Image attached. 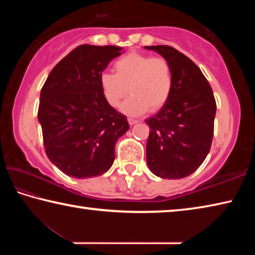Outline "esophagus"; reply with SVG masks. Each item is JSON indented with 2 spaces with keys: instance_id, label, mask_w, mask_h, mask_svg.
Instances as JSON below:
<instances>
[{
  "instance_id": "obj_1",
  "label": "esophagus",
  "mask_w": 255,
  "mask_h": 255,
  "mask_svg": "<svg viewBox=\"0 0 255 255\" xmlns=\"http://www.w3.org/2000/svg\"><path fill=\"white\" fill-rule=\"evenodd\" d=\"M138 122H139V120H137V119H133V118H128V123H129V125H130V126H132V125L137 124Z\"/></svg>"
}]
</instances>
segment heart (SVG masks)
I'll return each mask as SVG.
<instances>
[{
    "label": "heart",
    "instance_id": "1",
    "mask_svg": "<svg viewBox=\"0 0 255 255\" xmlns=\"http://www.w3.org/2000/svg\"><path fill=\"white\" fill-rule=\"evenodd\" d=\"M114 70L115 74L102 72L99 76L103 97L111 107L119 106L128 89L132 96L122 106L127 115L157 111L169 101L173 90V72L166 58L131 51L116 60Z\"/></svg>",
    "mask_w": 255,
    "mask_h": 255
}]
</instances>
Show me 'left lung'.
Returning a JSON list of instances; mask_svg holds the SVG:
<instances>
[{
	"label": "left lung",
	"instance_id": "obj_1",
	"mask_svg": "<svg viewBox=\"0 0 255 255\" xmlns=\"http://www.w3.org/2000/svg\"><path fill=\"white\" fill-rule=\"evenodd\" d=\"M169 60L173 90L149 126L146 158L149 170L162 179L192 174L208 155L214 136L216 100L200 68L171 46H145Z\"/></svg>",
	"mask_w": 255,
	"mask_h": 255
}]
</instances>
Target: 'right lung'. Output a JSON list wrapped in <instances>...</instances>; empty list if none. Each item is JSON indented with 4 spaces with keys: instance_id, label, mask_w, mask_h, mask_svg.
Listing matches in <instances>:
<instances>
[{
    "instance_id": "add662e5",
    "label": "right lung",
    "mask_w": 255,
    "mask_h": 255,
    "mask_svg": "<svg viewBox=\"0 0 255 255\" xmlns=\"http://www.w3.org/2000/svg\"><path fill=\"white\" fill-rule=\"evenodd\" d=\"M117 46L81 45L56 65L40 92L38 120L50 162L76 179L99 176L115 161V146L129 129L126 116L108 105L99 76Z\"/></svg>"
}]
</instances>
